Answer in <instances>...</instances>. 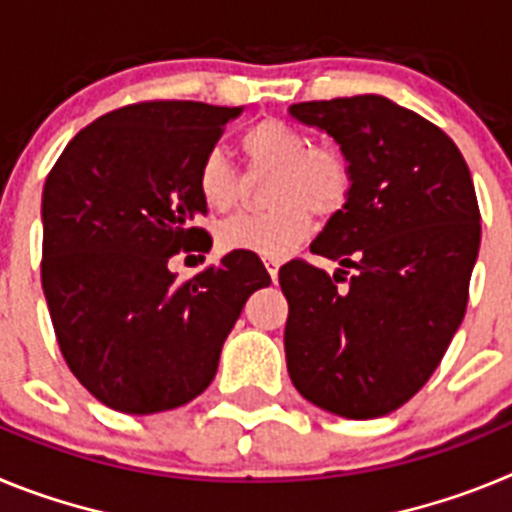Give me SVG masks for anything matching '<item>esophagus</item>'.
Instances as JSON below:
<instances>
[{"label":"esophagus","mask_w":512,"mask_h":512,"mask_svg":"<svg viewBox=\"0 0 512 512\" xmlns=\"http://www.w3.org/2000/svg\"><path fill=\"white\" fill-rule=\"evenodd\" d=\"M264 264H266V269H269V277L274 279V282H277V277H279V264H282V259H274V256H266Z\"/></svg>","instance_id":"esophagus-1"}]
</instances>
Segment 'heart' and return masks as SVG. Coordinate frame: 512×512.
<instances>
[{"label":"heart","mask_w":512,"mask_h":512,"mask_svg":"<svg viewBox=\"0 0 512 512\" xmlns=\"http://www.w3.org/2000/svg\"><path fill=\"white\" fill-rule=\"evenodd\" d=\"M251 171L271 174L264 200L271 210L235 215L217 230L220 251H251L282 259L312 230V212L333 215L354 189V169L333 143H312L292 122L266 117L238 140ZM197 194L210 212H230L243 194L238 171L220 151H207L197 169Z\"/></svg>","instance_id":"b5f03b06"}]
</instances>
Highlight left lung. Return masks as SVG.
Listing matches in <instances>:
<instances>
[{
    "instance_id": "left-lung-1",
    "label": "left lung",
    "mask_w": 512,
    "mask_h": 512,
    "mask_svg": "<svg viewBox=\"0 0 512 512\" xmlns=\"http://www.w3.org/2000/svg\"><path fill=\"white\" fill-rule=\"evenodd\" d=\"M289 115L336 140L354 189L310 246L343 269H279L287 372L312 405L379 418L431 379L464 320L482 235L472 174L441 128L379 94L300 102Z\"/></svg>"
}]
</instances>
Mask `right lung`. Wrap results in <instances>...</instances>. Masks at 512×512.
Instances as JSON below:
<instances>
[{
	"mask_svg": "<svg viewBox=\"0 0 512 512\" xmlns=\"http://www.w3.org/2000/svg\"><path fill=\"white\" fill-rule=\"evenodd\" d=\"M241 107L138 102L107 112L63 148L43 187V292L61 354L107 408L151 415L215 379L248 297L269 287L259 256L230 251L179 282L174 253L212 238L197 169Z\"/></svg>",
	"mask_w": 512,
	"mask_h": 512,
	"instance_id": "right-lung-1",
	"label": "right lung"
}]
</instances>
